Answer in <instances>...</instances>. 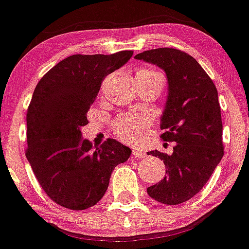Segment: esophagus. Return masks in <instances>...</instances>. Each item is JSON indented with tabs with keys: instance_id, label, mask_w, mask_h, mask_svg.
Returning a JSON list of instances; mask_svg holds the SVG:
<instances>
[{
	"instance_id": "esophagus-1",
	"label": "esophagus",
	"mask_w": 249,
	"mask_h": 249,
	"mask_svg": "<svg viewBox=\"0 0 249 249\" xmlns=\"http://www.w3.org/2000/svg\"><path fill=\"white\" fill-rule=\"evenodd\" d=\"M132 155H133V158H136V159L145 158V153H144L142 149H138V148L132 149Z\"/></svg>"
}]
</instances>
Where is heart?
<instances>
[{
  "mask_svg": "<svg viewBox=\"0 0 249 249\" xmlns=\"http://www.w3.org/2000/svg\"><path fill=\"white\" fill-rule=\"evenodd\" d=\"M137 79H159L162 82L161 74L151 68L144 67L137 72ZM150 126V118L142 113H123L113 120L112 129L117 138L126 143H137L142 134Z\"/></svg>",
  "mask_w": 249,
  "mask_h": 249,
  "instance_id": "1",
  "label": "heart"
}]
</instances>
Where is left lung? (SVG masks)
Instances as JSON below:
<instances>
[{"mask_svg":"<svg viewBox=\"0 0 249 249\" xmlns=\"http://www.w3.org/2000/svg\"><path fill=\"white\" fill-rule=\"evenodd\" d=\"M134 57L166 73L169 95L161 116V139L176 143L171 155L148 153L161 159L167 175L146 192L162 204H181L205 186L224 156L216 87L196 58L181 50L161 47Z\"/></svg>","mask_w":249,"mask_h":249,"instance_id":"obj_1","label":"left lung"}]
</instances>
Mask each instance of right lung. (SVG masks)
Returning <instances> with one entry per match:
<instances>
[{"mask_svg": "<svg viewBox=\"0 0 249 249\" xmlns=\"http://www.w3.org/2000/svg\"><path fill=\"white\" fill-rule=\"evenodd\" d=\"M133 51L73 55L40 79L27 112L25 156L45 193L71 210L94 207L104 197L111 172L131 149L108 138L93 148L82 138L87 112L104 78L122 67Z\"/></svg>", "mask_w": 249, "mask_h": 249, "instance_id": "1", "label": "right lung"}]
</instances>
